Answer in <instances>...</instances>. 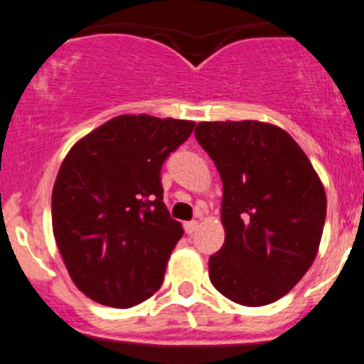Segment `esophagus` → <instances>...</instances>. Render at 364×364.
<instances>
[{
    "mask_svg": "<svg viewBox=\"0 0 364 364\" xmlns=\"http://www.w3.org/2000/svg\"><path fill=\"white\" fill-rule=\"evenodd\" d=\"M198 228V223L197 220H188V223H184V230H186V234H195Z\"/></svg>",
    "mask_w": 364,
    "mask_h": 364,
    "instance_id": "34e87169",
    "label": "esophagus"
}]
</instances>
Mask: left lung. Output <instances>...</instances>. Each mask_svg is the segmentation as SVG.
Segmentation results:
<instances>
[{"mask_svg":"<svg viewBox=\"0 0 364 364\" xmlns=\"http://www.w3.org/2000/svg\"><path fill=\"white\" fill-rule=\"evenodd\" d=\"M195 138L223 180L226 235L208 262L213 287L241 306L276 302L315 262L326 220L324 186L279 127L206 121Z\"/></svg>","mask_w":364,"mask_h":364,"instance_id":"8db88e82","label":"left lung"}]
</instances>
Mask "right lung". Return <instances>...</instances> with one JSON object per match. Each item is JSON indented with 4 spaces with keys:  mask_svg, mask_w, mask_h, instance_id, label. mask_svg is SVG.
Instances as JSON below:
<instances>
[{
    "mask_svg": "<svg viewBox=\"0 0 364 364\" xmlns=\"http://www.w3.org/2000/svg\"><path fill=\"white\" fill-rule=\"evenodd\" d=\"M193 121L119 116L77 141L51 197L55 241L73 284L102 306L156 293L184 230L164 204L161 166Z\"/></svg>",
    "mask_w": 364,
    "mask_h": 364,
    "instance_id": "obj_1",
    "label": "right lung"
}]
</instances>
